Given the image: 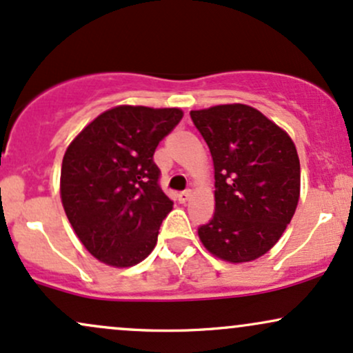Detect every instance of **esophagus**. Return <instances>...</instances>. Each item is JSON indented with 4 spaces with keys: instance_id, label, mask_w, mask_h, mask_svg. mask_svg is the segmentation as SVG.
Masks as SVG:
<instances>
[{
    "instance_id": "esophagus-1",
    "label": "esophagus",
    "mask_w": 353,
    "mask_h": 353,
    "mask_svg": "<svg viewBox=\"0 0 353 353\" xmlns=\"http://www.w3.org/2000/svg\"><path fill=\"white\" fill-rule=\"evenodd\" d=\"M189 197H190V190H184V192H181L179 196H177V199H179L181 204H185V202L189 201Z\"/></svg>"
}]
</instances>
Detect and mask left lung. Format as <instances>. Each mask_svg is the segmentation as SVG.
<instances>
[{"label":"left lung","mask_w":353,"mask_h":353,"mask_svg":"<svg viewBox=\"0 0 353 353\" xmlns=\"http://www.w3.org/2000/svg\"><path fill=\"white\" fill-rule=\"evenodd\" d=\"M209 145L216 212L197 234L221 261L244 264L269 252L292 221L301 163L292 137L247 104L190 111Z\"/></svg>","instance_id":"left-lung-1"}]
</instances>
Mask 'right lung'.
I'll return each instance as SVG.
<instances>
[{"mask_svg": "<svg viewBox=\"0 0 353 353\" xmlns=\"http://www.w3.org/2000/svg\"><path fill=\"white\" fill-rule=\"evenodd\" d=\"M182 116L179 108L121 104L101 112L68 145L61 202L81 244L103 264L132 267L156 247L172 201L157 184L152 156Z\"/></svg>", "mask_w": 353, "mask_h": 353, "instance_id": "obj_1", "label": "right lung"}]
</instances>
